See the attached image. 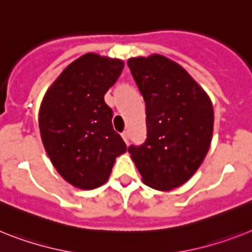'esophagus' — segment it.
<instances>
[{
  "mask_svg": "<svg viewBox=\"0 0 252 252\" xmlns=\"http://www.w3.org/2000/svg\"><path fill=\"white\" fill-rule=\"evenodd\" d=\"M122 137H123V139L126 141V143L129 142V132H128V130H126V132H123L122 133Z\"/></svg>",
  "mask_w": 252,
  "mask_h": 252,
  "instance_id": "1",
  "label": "esophagus"
}]
</instances>
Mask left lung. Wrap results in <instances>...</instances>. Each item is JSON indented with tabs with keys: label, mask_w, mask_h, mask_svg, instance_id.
Listing matches in <instances>:
<instances>
[{
	"label": "left lung",
	"mask_w": 252,
	"mask_h": 252,
	"mask_svg": "<svg viewBox=\"0 0 252 252\" xmlns=\"http://www.w3.org/2000/svg\"><path fill=\"white\" fill-rule=\"evenodd\" d=\"M146 103L145 142L130 145L143 182L169 191L191 178L210 147L214 111L191 75L169 59L154 55L128 60Z\"/></svg>",
	"instance_id": "left-lung-1"
}]
</instances>
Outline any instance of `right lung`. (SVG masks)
Returning a JSON list of instances; mask_svg holds the SVG:
<instances>
[{
  "label": "right lung",
  "mask_w": 252,
  "mask_h": 252,
  "mask_svg": "<svg viewBox=\"0 0 252 252\" xmlns=\"http://www.w3.org/2000/svg\"><path fill=\"white\" fill-rule=\"evenodd\" d=\"M123 67L116 59L84 55L61 73L42 102L39 130L48 158L65 181L82 189L103 185L115 158L126 151L103 98Z\"/></svg>",
  "instance_id": "1"
}]
</instances>
